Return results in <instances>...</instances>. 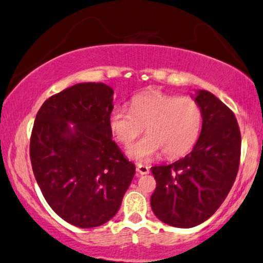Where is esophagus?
<instances>
[{
    "label": "esophagus",
    "mask_w": 263,
    "mask_h": 263,
    "mask_svg": "<svg viewBox=\"0 0 263 263\" xmlns=\"http://www.w3.org/2000/svg\"><path fill=\"white\" fill-rule=\"evenodd\" d=\"M136 172L140 174V175H145V174H149V167L144 164H137Z\"/></svg>",
    "instance_id": "34e87169"
}]
</instances>
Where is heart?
I'll use <instances>...</instances> for the list:
<instances>
[{"label":"heart","mask_w":263,"mask_h":263,"mask_svg":"<svg viewBox=\"0 0 263 263\" xmlns=\"http://www.w3.org/2000/svg\"><path fill=\"white\" fill-rule=\"evenodd\" d=\"M203 114L192 98H179L161 91L135 96L132 108L116 107L109 115V126L121 143L129 144L147 129V135L129 145L127 155L137 162H149L161 153L180 157L199 140Z\"/></svg>","instance_id":"b5f03b06"}]
</instances>
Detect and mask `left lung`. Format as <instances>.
Listing matches in <instances>:
<instances>
[{
  "mask_svg": "<svg viewBox=\"0 0 263 263\" xmlns=\"http://www.w3.org/2000/svg\"><path fill=\"white\" fill-rule=\"evenodd\" d=\"M193 99L203 114L193 151L174 163L151 169L156 180L153 212L177 228L195 227L219 209L240 164L241 134L234 112L207 90H197Z\"/></svg>",
  "mask_w": 263,
  "mask_h": 263,
  "instance_id": "1",
  "label": "left lung"
}]
</instances>
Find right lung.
Returning <instances> with one entry per match:
<instances>
[{"mask_svg": "<svg viewBox=\"0 0 263 263\" xmlns=\"http://www.w3.org/2000/svg\"><path fill=\"white\" fill-rule=\"evenodd\" d=\"M112 95L104 83L67 88L42 104L31 132V167L44 199L79 228L112 219L135 174L111 139Z\"/></svg>", "mask_w": 263, "mask_h": 263, "instance_id": "right-lung-1", "label": "right lung"}]
</instances>
